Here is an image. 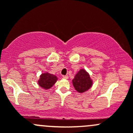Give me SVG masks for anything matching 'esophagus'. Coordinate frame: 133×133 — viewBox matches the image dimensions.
<instances>
[{"mask_svg": "<svg viewBox=\"0 0 133 133\" xmlns=\"http://www.w3.org/2000/svg\"><path fill=\"white\" fill-rule=\"evenodd\" d=\"M62 77L64 78H66V79L68 78V75H63Z\"/></svg>", "mask_w": 133, "mask_h": 133, "instance_id": "1", "label": "esophagus"}]
</instances>
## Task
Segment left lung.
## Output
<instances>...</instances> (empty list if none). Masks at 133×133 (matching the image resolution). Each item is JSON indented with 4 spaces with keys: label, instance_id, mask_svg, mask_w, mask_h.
Returning a JSON list of instances; mask_svg holds the SVG:
<instances>
[{
    "label": "left lung",
    "instance_id": "1",
    "mask_svg": "<svg viewBox=\"0 0 133 133\" xmlns=\"http://www.w3.org/2000/svg\"><path fill=\"white\" fill-rule=\"evenodd\" d=\"M73 84L78 92H84L91 87L92 81L89 74L84 69H81L75 75Z\"/></svg>",
    "mask_w": 133,
    "mask_h": 133
}]
</instances>
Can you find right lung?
I'll return each mask as SVG.
<instances>
[{"mask_svg":"<svg viewBox=\"0 0 133 133\" xmlns=\"http://www.w3.org/2000/svg\"><path fill=\"white\" fill-rule=\"evenodd\" d=\"M57 80V77L55 75L45 73L41 75L40 80H38V84L41 88L44 89H49L51 88Z\"/></svg>","mask_w":133,"mask_h":133,"instance_id":"obj_1","label":"right lung"}]
</instances>
